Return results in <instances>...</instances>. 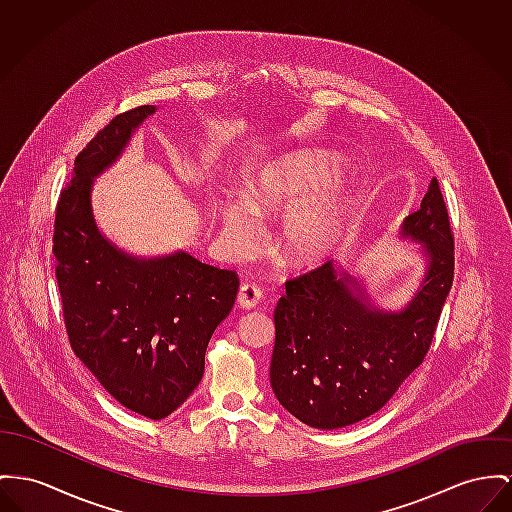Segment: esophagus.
Segmentation results:
<instances>
[{"label":"esophagus","instance_id":"34e87169","mask_svg":"<svg viewBox=\"0 0 512 512\" xmlns=\"http://www.w3.org/2000/svg\"><path fill=\"white\" fill-rule=\"evenodd\" d=\"M262 301V289L254 283H242L239 289V297L237 303L242 308L258 307V303Z\"/></svg>","mask_w":512,"mask_h":512}]
</instances>
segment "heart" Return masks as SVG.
<instances>
[{
    "instance_id": "b5f03b06",
    "label": "heart",
    "mask_w": 512,
    "mask_h": 512,
    "mask_svg": "<svg viewBox=\"0 0 512 512\" xmlns=\"http://www.w3.org/2000/svg\"><path fill=\"white\" fill-rule=\"evenodd\" d=\"M336 172L338 161L328 153L295 151L279 157L248 180L242 202L223 205L225 239L239 254H248L258 239L256 219L285 210L277 229L281 254L295 264L322 260L340 239L349 213Z\"/></svg>"
}]
</instances>
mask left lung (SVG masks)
Listing matches in <instances>:
<instances>
[{
	"mask_svg": "<svg viewBox=\"0 0 512 512\" xmlns=\"http://www.w3.org/2000/svg\"><path fill=\"white\" fill-rule=\"evenodd\" d=\"M400 235L421 244L427 272L406 307H375L332 262L285 281L270 382L279 404L316 429H340L382 408L425 359L454 279V239L433 178Z\"/></svg>",
	"mask_w": 512,
	"mask_h": 512,
	"instance_id": "left-lung-1",
	"label": "left lung"
}]
</instances>
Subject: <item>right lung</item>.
<instances>
[{
	"label": "right lung",
	"mask_w": 512,
	"mask_h": 512,
	"mask_svg": "<svg viewBox=\"0 0 512 512\" xmlns=\"http://www.w3.org/2000/svg\"><path fill=\"white\" fill-rule=\"evenodd\" d=\"M155 110L143 104L118 114L77 155L52 250L73 353L124 408L163 419L200 384L207 343L235 305L239 275L182 250L137 258L99 231L93 180Z\"/></svg>",
	"instance_id": "add662e5"
}]
</instances>
